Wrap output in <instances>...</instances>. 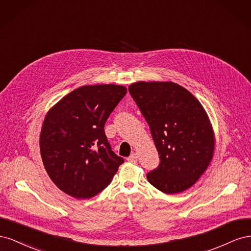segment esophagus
Listing matches in <instances>:
<instances>
[{
	"instance_id": "34e87169",
	"label": "esophagus",
	"mask_w": 251,
	"mask_h": 251,
	"mask_svg": "<svg viewBox=\"0 0 251 251\" xmlns=\"http://www.w3.org/2000/svg\"><path fill=\"white\" fill-rule=\"evenodd\" d=\"M138 160V156L136 153H133L131 154V156L127 157V161H131V162H136Z\"/></svg>"
}]
</instances>
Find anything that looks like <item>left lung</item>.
Listing matches in <instances>:
<instances>
[{"instance_id": "1", "label": "left lung", "mask_w": 251, "mask_h": 251, "mask_svg": "<svg viewBox=\"0 0 251 251\" xmlns=\"http://www.w3.org/2000/svg\"><path fill=\"white\" fill-rule=\"evenodd\" d=\"M150 126L160 164L150 172V183L165 194L193 186L214 156L215 134L197 98L172 81H138L128 87Z\"/></svg>"}]
</instances>
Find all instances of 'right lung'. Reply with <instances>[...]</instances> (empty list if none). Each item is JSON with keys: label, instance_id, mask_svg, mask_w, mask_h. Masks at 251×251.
I'll return each instance as SVG.
<instances>
[{"label": "right lung", "instance_id": "obj_1", "mask_svg": "<svg viewBox=\"0 0 251 251\" xmlns=\"http://www.w3.org/2000/svg\"><path fill=\"white\" fill-rule=\"evenodd\" d=\"M126 88L83 86L52 107L45 117L40 149L45 170L60 191L90 199L107 187L124 158L111 149L104 124Z\"/></svg>", "mask_w": 251, "mask_h": 251}]
</instances>
